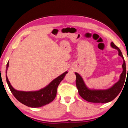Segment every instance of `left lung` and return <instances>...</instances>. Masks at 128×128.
Masks as SVG:
<instances>
[{"mask_svg":"<svg viewBox=\"0 0 128 128\" xmlns=\"http://www.w3.org/2000/svg\"><path fill=\"white\" fill-rule=\"evenodd\" d=\"M111 45L112 47L118 50V55L122 58L123 61H124V63L122 66L123 70L120 75V80L118 82H116L112 87L107 90H90L86 86L81 76L78 74L77 73H75L76 76V86L78 91L79 94L82 98L88 102L95 103L110 102L114 100L118 96L124 86L125 77H126L125 62L120 48L117 47L114 42H111Z\"/></svg>","mask_w":128,"mask_h":128,"instance_id":"1","label":"left lung"}]
</instances>
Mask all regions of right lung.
<instances>
[{
    "label": "right lung",
    "mask_w": 128,
    "mask_h": 128,
    "mask_svg": "<svg viewBox=\"0 0 128 128\" xmlns=\"http://www.w3.org/2000/svg\"><path fill=\"white\" fill-rule=\"evenodd\" d=\"M9 66V62H7L6 66V76L7 84L10 92L20 102L29 107L36 108L42 107L49 104L55 98L57 88L66 75L67 72L62 73L56 78L48 86L36 92H21L14 89L10 84L7 76V70Z\"/></svg>",
    "instance_id": "1"
}]
</instances>
